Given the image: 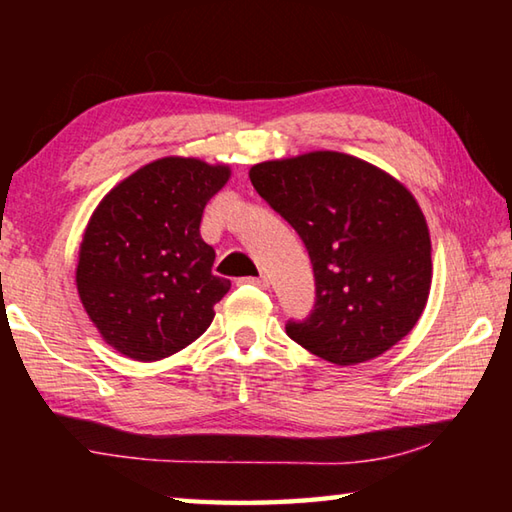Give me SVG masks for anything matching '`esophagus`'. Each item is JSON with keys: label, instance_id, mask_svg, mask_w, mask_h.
I'll return each mask as SVG.
<instances>
[{"label": "esophagus", "instance_id": "esophagus-1", "mask_svg": "<svg viewBox=\"0 0 512 512\" xmlns=\"http://www.w3.org/2000/svg\"><path fill=\"white\" fill-rule=\"evenodd\" d=\"M241 284H253V287H259V289H268V277L259 275V277H244V280H239Z\"/></svg>", "mask_w": 512, "mask_h": 512}]
</instances>
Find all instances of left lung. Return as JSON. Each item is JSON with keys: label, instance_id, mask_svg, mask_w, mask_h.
I'll use <instances>...</instances> for the list:
<instances>
[{"label": "left lung", "instance_id": "1", "mask_svg": "<svg viewBox=\"0 0 512 512\" xmlns=\"http://www.w3.org/2000/svg\"><path fill=\"white\" fill-rule=\"evenodd\" d=\"M248 176L314 266V309L289 320L291 339L336 366H357L402 341L431 289L429 228L409 189L336 151L259 162Z\"/></svg>", "mask_w": 512, "mask_h": 512}]
</instances>
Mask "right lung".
I'll return each instance as SVG.
<instances>
[{
  "instance_id": "obj_1",
  "label": "right lung",
  "mask_w": 512,
  "mask_h": 512,
  "mask_svg": "<svg viewBox=\"0 0 512 512\" xmlns=\"http://www.w3.org/2000/svg\"><path fill=\"white\" fill-rule=\"evenodd\" d=\"M230 167L196 158L144 164L103 196L85 228L76 289L103 341L158 361L196 341L230 280L212 273L203 210Z\"/></svg>"
}]
</instances>
